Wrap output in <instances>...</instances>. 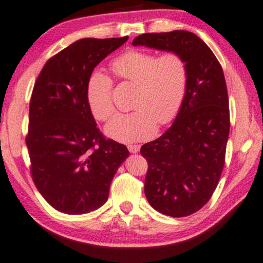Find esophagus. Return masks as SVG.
Here are the masks:
<instances>
[{
    "instance_id": "obj_1",
    "label": "esophagus",
    "mask_w": 263,
    "mask_h": 263,
    "mask_svg": "<svg viewBox=\"0 0 263 263\" xmlns=\"http://www.w3.org/2000/svg\"><path fill=\"white\" fill-rule=\"evenodd\" d=\"M128 151H130L131 154H137L140 149L139 145H136V144H132V145H128Z\"/></svg>"
}]
</instances>
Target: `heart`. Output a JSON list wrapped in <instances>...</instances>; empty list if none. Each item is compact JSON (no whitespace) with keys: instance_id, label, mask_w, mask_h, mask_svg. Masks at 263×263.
Listing matches in <instances>:
<instances>
[{"instance_id":"1","label":"heart","mask_w":263,"mask_h":263,"mask_svg":"<svg viewBox=\"0 0 263 263\" xmlns=\"http://www.w3.org/2000/svg\"><path fill=\"white\" fill-rule=\"evenodd\" d=\"M113 72L137 86L130 113H117L105 126L109 138L132 143L149 138L156 131V121L168 124L177 116L187 89L186 62L176 53L156 54L127 51L112 62ZM112 80L101 71L90 73L87 83V101L98 120L113 113Z\"/></svg>"}]
</instances>
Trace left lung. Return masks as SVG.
<instances>
[{
    "label": "left lung",
    "mask_w": 263,
    "mask_h": 263,
    "mask_svg": "<svg viewBox=\"0 0 263 263\" xmlns=\"http://www.w3.org/2000/svg\"><path fill=\"white\" fill-rule=\"evenodd\" d=\"M133 46L176 53L186 62L188 80L182 106L160 138L140 147L149 163L144 192L149 204L170 217H186L204 206L224 167L230 131L223 69L194 33H145Z\"/></svg>",
    "instance_id": "left-lung-1"
}]
</instances>
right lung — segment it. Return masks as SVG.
Listing matches in <instances>:
<instances>
[{"label": "right lung", "instance_id": "obj_1", "mask_svg": "<svg viewBox=\"0 0 263 263\" xmlns=\"http://www.w3.org/2000/svg\"><path fill=\"white\" fill-rule=\"evenodd\" d=\"M128 36L84 38L44 65L33 88L26 137L31 173L39 193L68 214L101 207L127 147L106 139L87 101V83L100 62Z\"/></svg>", "mask_w": 263, "mask_h": 263}]
</instances>
